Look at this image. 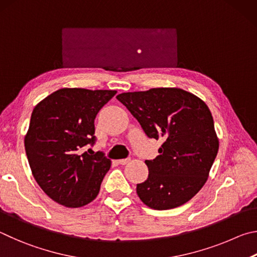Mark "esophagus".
Segmentation results:
<instances>
[{
	"label": "esophagus",
	"instance_id": "1",
	"mask_svg": "<svg viewBox=\"0 0 257 257\" xmlns=\"http://www.w3.org/2000/svg\"><path fill=\"white\" fill-rule=\"evenodd\" d=\"M130 160H131V159H130V158H125V159H119V160H118V163H119L120 165H126V164H128V163H130Z\"/></svg>",
	"mask_w": 257,
	"mask_h": 257
}]
</instances>
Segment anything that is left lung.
<instances>
[{"instance_id":"8db88e82","label":"left lung","mask_w":257,"mask_h":257,"mask_svg":"<svg viewBox=\"0 0 257 257\" xmlns=\"http://www.w3.org/2000/svg\"><path fill=\"white\" fill-rule=\"evenodd\" d=\"M116 98L148 137L164 141L159 156L146 160L149 176L137 185L140 200L155 210L186 203L203 187L219 150L209 107L178 88L124 92Z\"/></svg>"}]
</instances>
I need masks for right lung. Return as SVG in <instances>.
I'll list each match as a JSON object with an SVG mask.
<instances>
[{"label": "right lung", "instance_id": "obj_1", "mask_svg": "<svg viewBox=\"0 0 257 257\" xmlns=\"http://www.w3.org/2000/svg\"><path fill=\"white\" fill-rule=\"evenodd\" d=\"M115 90L63 88L40 101L31 114L25 149L40 188L67 208L96 199L111 161L93 146L94 118Z\"/></svg>", "mask_w": 257, "mask_h": 257}]
</instances>
